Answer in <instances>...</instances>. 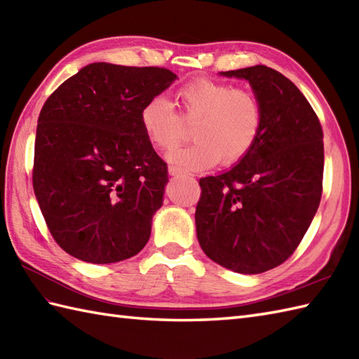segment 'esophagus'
Instances as JSON below:
<instances>
[{
	"instance_id": "esophagus-1",
	"label": "esophagus",
	"mask_w": 359,
	"mask_h": 359,
	"mask_svg": "<svg viewBox=\"0 0 359 359\" xmlns=\"http://www.w3.org/2000/svg\"><path fill=\"white\" fill-rule=\"evenodd\" d=\"M168 172H170L171 175H179L182 171L179 170V168H175V166H170V168H168Z\"/></svg>"
}]
</instances>
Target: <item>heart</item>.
<instances>
[{
    "label": "heart",
    "instance_id": "1",
    "mask_svg": "<svg viewBox=\"0 0 359 359\" xmlns=\"http://www.w3.org/2000/svg\"><path fill=\"white\" fill-rule=\"evenodd\" d=\"M179 114L162 97H152L140 109V126L158 149L182 139L185 123H193V143L172 149L168 160L180 171L207 170L219 160L238 163L255 148L264 126L259 98L224 81L194 80L175 93Z\"/></svg>",
    "mask_w": 359,
    "mask_h": 359
}]
</instances>
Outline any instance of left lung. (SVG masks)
<instances>
[{
    "instance_id": "left-lung-1",
    "label": "left lung",
    "mask_w": 359,
    "mask_h": 359,
    "mask_svg": "<svg viewBox=\"0 0 359 359\" xmlns=\"http://www.w3.org/2000/svg\"><path fill=\"white\" fill-rule=\"evenodd\" d=\"M222 75L250 81L264 108V126L238 165L199 180L197 239L225 269L264 273L294 253L316 215L324 134L307 98L280 72L257 65Z\"/></svg>"
}]
</instances>
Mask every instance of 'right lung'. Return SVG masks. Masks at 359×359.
Segmentation results:
<instances>
[{"mask_svg":"<svg viewBox=\"0 0 359 359\" xmlns=\"http://www.w3.org/2000/svg\"><path fill=\"white\" fill-rule=\"evenodd\" d=\"M174 80L166 67L93 63L44 102L32 184L66 253L112 264L147 245L168 168L143 133L140 109Z\"/></svg>","mask_w":359,"mask_h":359,"instance_id":"right-lung-1","label":"right lung"}]
</instances>
